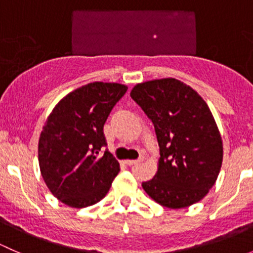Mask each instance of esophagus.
Returning <instances> with one entry per match:
<instances>
[{
    "mask_svg": "<svg viewBox=\"0 0 253 253\" xmlns=\"http://www.w3.org/2000/svg\"><path fill=\"white\" fill-rule=\"evenodd\" d=\"M143 159H144V155H141V157L138 158L137 160H125V164L127 165H134V164H138V163L143 162Z\"/></svg>",
    "mask_w": 253,
    "mask_h": 253,
    "instance_id": "esophagus-1",
    "label": "esophagus"
}]
</instances>
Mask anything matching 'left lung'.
<instances>
[{"instance_id":"left-lung-1","label":"left lung","mask_w":253,"mask_h":253,"mask_svg":"<svg viewBox=\"0 0 253 253\" xmlns=\"http://www.w3.org/2000/svg\"><path fill=\"white\" fill-rule=\"evenodd\" d=\"M129 95L152 120L160 148L157 174L143 190L168 208L200 202L223 163V141L207 103L175 78L139 83Z\"/></svg>"}]
</instances>
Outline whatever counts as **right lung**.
I'll return each mask as SVG.
<instances>
[{"label": "right lung", "mask_w": 253, "mask_h": 253, "mask_svg": "<svg viewBox=\"0 0 253 253\" xmlns=\"http://www.w3.org/2000/svg\"><path fill=\"white\" fill-rule=\"evenodd\" d=\"M127 86L93 82L61 99L40 133L39 167L57 200L73 208L93 206L109 192L120 164L106 147L104 124Z\"/></svg>", "instance_id": "add662e5"}]
</instances>
